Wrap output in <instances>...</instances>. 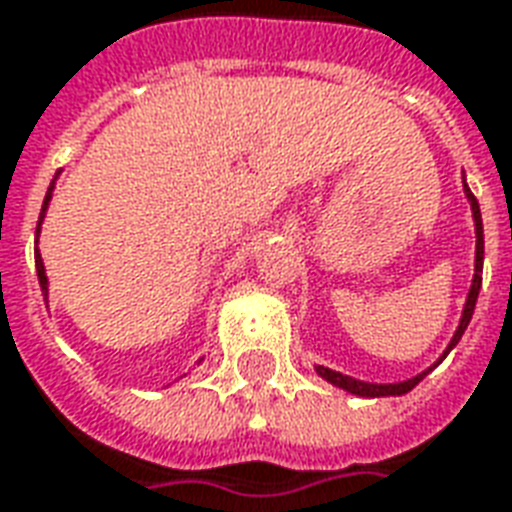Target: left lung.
I'll list each match as a JSON object with an SVG mask.
<instances>
[{
  "label": "left lung",
  "mask_w": 512,
  "mask_h": 512,
  "mask_svg": "<svg viewBox=\"0 0 512 512\" xmlns=\"http://www.w3.org/2000/svg\"><path fill=\"white\" fill-rule=\"evenodd\" d=\"M464 189H467V198L469 203H472V217H475V233H478V249H475V279H472V287H469V295H467V306H464V314H461V323H458V331L456 336H453V342L448 344V350H445V355H448L453 347L458 344V339H461V333L467 331L469 320H472V312H475V304H478V293H480V282H483V219H480V206H478V198L469 192V187L464 184ZM442 355V358H445ZM317 374L323 377V380H328L331 385H336V388H344V391L355 393V396H369V399H374V396H401V393L412 391L415 385H418L423 377L429 372L418 374V377H412V380H404V382H396V385H374V382H361V380H352V377H347V374L342 372H333V369H325V366H317Z\"/></svg>",
  "instance_id": "1"
}]
</instances>
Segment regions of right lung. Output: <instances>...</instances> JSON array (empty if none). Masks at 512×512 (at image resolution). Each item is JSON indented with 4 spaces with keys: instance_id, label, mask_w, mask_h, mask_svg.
I'll list each match as a JSON object with an SVG mask.
<instances>
[{
    "instance_id": "add662e5",
    "label": "right lung",
    "mask_w": 512,
    "mask_h": 512,
    "mask_svg": "<svg viewBox=\"0 0 512 512\" xmlns=\"http://www.w3.org/2000/svg\"><path fill=\"white\" fill-rule=\"evenodd\" d=\"M51 192H54V184L48 187V195L43 200V211H40V222H43L45 208H48V200H51ZM40 222H37V236H40ZM34 266H37V279H40V287H43V295H48V276H45V266L40 260V249H34Z\"/></svg>"
}]
</instances>
